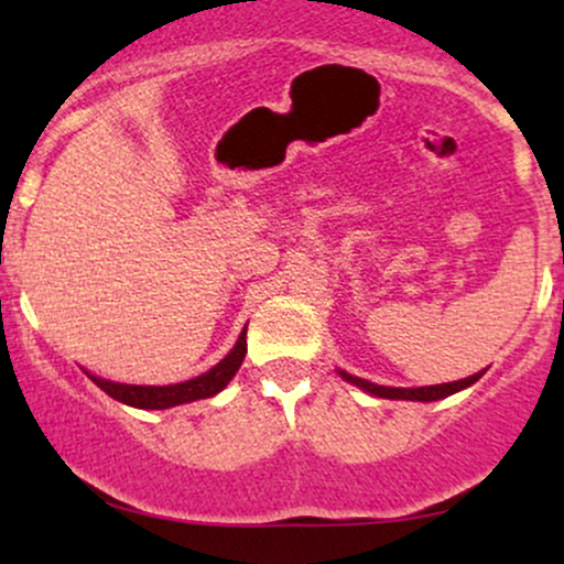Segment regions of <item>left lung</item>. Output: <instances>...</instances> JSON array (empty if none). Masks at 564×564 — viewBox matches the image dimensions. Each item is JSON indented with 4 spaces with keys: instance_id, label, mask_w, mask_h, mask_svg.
Returning a JSON list of instances; mask_svg holds the SVG:
<instances>
[{
    "instance_id": "1",
    "label": "left lung",
    "mask_w": 564,
    "mask_h": 564,
    "mask_svg": "<svg viewBox=\"0 0 564 564\" xmlns=\"http://www.w3.org/2000/svg\"><path fill=\"white\" fill-rule=\"evenodd\" d=\"M341 377L347 381H352V384H358L360 390L377 394V398H390V400H440V398H448V394L464 390V387L475 384L477 379L482 377L480 373H475V377H467V379H458V381H451V384H435V387H416V390H400V387H381V384H373V381H366V379H358V377H349V373L341 371Z\"/></svg>"
}]
</instances>
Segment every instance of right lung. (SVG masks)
Listing matches in <instances>:
<instances>
[{
  "mask_svg": "<svg viewBox=\"0 0 564 564\" xmlns=\"http://www.w3.org/2000/svg\"><path fill=\"white\" fill-rule=\"evenodd\" d=\"M243 358H246V332L238 336L236 347L230 349L228 358L219 360L215 368H209V371L200 373V377L180 381V384L138 387V384H116V381H106L97 377H89V379H93L102 392H108L113 400H119V403H127L134 408H172L180 403H191V400H204V398H212V394H217L232 377H236V371L241 368Z\"/></svg>",
  "mask_w": 564,
  "mask_h": 564,
  "instance_id": "obj_1",
  "label": "right lung"
}]
</instances>
